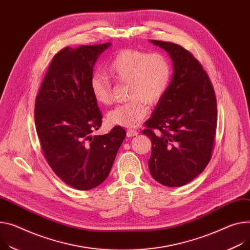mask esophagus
<instances>
[{
	"mask_svg": "<svg viewBox=\"0 0 250 250\" xmlns=\"http://www.w3.org/2000/svg\"><path fill=\"white\" fill-rule=\"evenodd\" d=\"M137 134H138V132L134 129L127 130V137H134V136H136Z\"/></svg>",
	"mask_w": 250,
	"mask_h": 250,
	"instance_id": "esophagus-1",
	"label": "esophagus"
}]
</instances>
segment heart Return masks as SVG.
I'll list each match as a JSON object with an SVG mask.
<instances>
[{
	"mask_svg": "<svg viewBox=\"0 0 250 250\" xmlns=\"http://www.w3.org/2000/svg\"><path fill=\"white\" fill-rule=\"evenodd\" d=\"M112 78L120 84L128 83L129 102L117 106L108 113L112 125L137 126L148 113L147 105H158L166 95L173 69L168 57L161 53L125 48L115 54L106 66ZM94 99L101 105L113 100V85L102 74H94L90 81Z\"/></svg>",
	"mask_w": 250,
	"mask_h": 250,
	"instance_id": "obj_1",
	"label": "heart"
}]
</instances>
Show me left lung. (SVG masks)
<instances>
[{
  "instance_id": "left-lung-1",
  "label": "left lung",
  "mask_w": 250,
  "mask_h": 250,
  "mask_svg": "<svg viewBox=\"0 0 250 250\" xmlns=\"http://www.w3.org/2000/svg\"><path fill=\"white\" fill-rule=\"evenodd\" d=\"M151 42L169 53L174 75L142 131L152 142L148 165L157 182L179 187L198 176L212 156L216 96L209 76L191 52L171 42Z\"/></svg>"
}]
</instances>
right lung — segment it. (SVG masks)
<instances>
[{
    "mask_svg": "<svg viewBox=\"0 0 250 250\" xmlns=\"http://www.w3.org/2000/svg\"><path fill=\"white\" fill-rule=\"evenodd\" d=\"M109 46L59 51L35 101V125L43 155L57 176L78 190L93 189L108 177L126 136L121 126L105 135H92L101 127L103 115L90 81L96 60Z\"/></svg>",
    "mask_w": 250,
    "mask_h": 250,
    "instance_id": "1",
    "label": "right lung"
}]
</instances>
